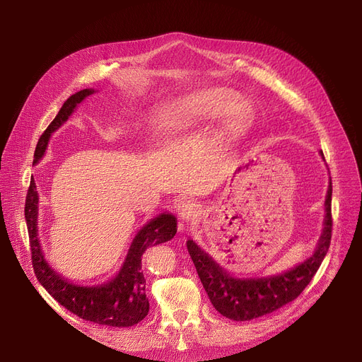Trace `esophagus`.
<instances>
[{"mask_svg":"<svg viewBox=\"0 0 362 362\" xmlns=\"http://www.w3.org/2000/svg\"><path fill=\"white\" fill-rule=\"evenodd\" d=\"M198 216V205L194 201L185 199L179 204V217L183 221H191Z\"/></svg>","mask_w":362,"mask_h":362,"instance_id":"34e87169","label":"esophagus"}]
</instances>
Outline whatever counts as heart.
<instances>
[{"instance_id":"1","label":"heart","mask_w":362,"mask_h":362,"mask_svg":"<svg viewBox=\"0 0 362 362\" xmlns=\"http://www.w3.org/2000/svg\"><path fill=\"white\" fill-rule=\"evenodd\" d=\"M221 116L224 135L239 136L251 126L254 111L248 103L240 101L236 90L210 88L163 107L152 116L149 126L157 136L171 138Z\"/></svg>"}]
</instances>
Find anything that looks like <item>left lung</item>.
Instances as JSON below:
<instances>
[{"label":"left lung","instance_id":"8db88e82","mask_svg":"<svg viewBox=\"0 0 362 362\" xmlns=\"http://www.w3.org/2000/svg\"><path fill=\"white\" fill-rule=\"evenodd\" d=\"M322 156V154H321ZM325 158V156H322ZM325 229L314 254L296 267L270 277L236 279L204 252L194 240L186 246L191 255L202 286L213 307L226 318L248 321L270 314L296 299L308 286L311 279L325 259L332 240V180L326 197Z\"/></svg>","mask_w":362,"mask_h":362}]
</instances>
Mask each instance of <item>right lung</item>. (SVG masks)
<instances>
[{
    "label": "right lung",
    "mask_w": 362,
    "mask_h": 362,
    "mask_svg": "<svg viewBox=\"0 0 362 362\" xmlns=\"http://www.w3.org/2000/svg\"><path fill=\"white\" fill-rule=\"evenodd\" d=\"M93 92V89H82L67 98L59 114L37 141L33 164L44 157L52 133L67 122L76 105L81 104ZM37 202H40V195H37L35 179L32 176L26 195L25 218L28 224L33 272L48 293L70 313L86 321L97 322V325L130 327L142 321L149 311V302L145 293L146 280L142 270V255L149 246L173 239L177 232L176 217L163 213L148 221L133 239L123 267L112 280L98 284V286H78L54 272L42 255L40 238H37V208H40Z\"/></svg>",
    "instance_id": "right-lung-1"
}]
</instances>
